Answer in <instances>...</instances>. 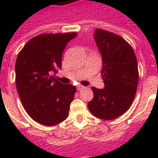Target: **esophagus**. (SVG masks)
Instances as JSON below:
<instances>
[{"mask_svg": "<svg viewBox=\"0 0 158 158\" xmlns=\"http://www.w3.org/2000/svg\"><path fill=\"white\" fill-rule=\"evenodd\" d=\"M85 89V87L82 86V85H78V86H77V90H78V91H80V90H82V89Z\"/></svg>", "mask_w": 158, "mask_h": 158, "instance_id": "obj_1", "label": "esophagus"}]
</instances>
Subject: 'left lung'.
I'll return each mask as SVG.
<instances>
[{
    "mask_svg": "<svg viewBox=\"0 0 158 158\" xmlns=\"http://www.w3.org/2000/svg\"><path fill=\"white\" fill-rule=\"evenodd\" d=\"M94 39L102 55L103 89L93 87L94 98L88 103L94 116L114 120L130 107L139 83L137 59L132 47L120 36L96 29Z\"/></svg>",
    "mask_w": 158,
    "mask_h": 158,
    "instance_id": "left-lung-1",
    "label": "left lung"
}]
</instances>
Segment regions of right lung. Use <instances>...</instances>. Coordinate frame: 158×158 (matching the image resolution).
<instances>
[{
	"label": "right lung",
	"instance_id": "add662e5",
	"mask_svg": "<svg viewBox=\"0 0 158 158\" xmlns=\"http://www.w3.org/2000/svg\"><path fill=\"white\" fill-rule=\"evenodd\" d=\"M76 33H48L31 38L18 54L15 82L23 108L33 120L52 126L69 115L76 87L63 84L52 73L61 68V56Z\"/></svg>",
	"mask_w": 158,
	"mask_h": 158
}]
</instances>
